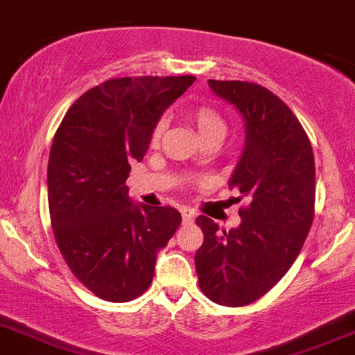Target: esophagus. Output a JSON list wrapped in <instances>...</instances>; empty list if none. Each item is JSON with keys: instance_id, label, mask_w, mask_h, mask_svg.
<instances>
[{"instance_id": "1", "label": "esophagus", "mask_w": 355, "mask_h": 355, "mask_svg": "<svg viewBox=\"0 0 355 355\" xmlns=\"http://www.w3.org/2000/svg\"><path fill=\"white\" fill-rule=\"evenodd\" d=\"M182 218H183V223H185V225H190V223H193V220H195V214L191 210H182Z\"/></svg>"}]
</instances>
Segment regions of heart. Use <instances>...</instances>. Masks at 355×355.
<instances>
[{
  "label": "heart",
  "instance_id": "obj_1",
  "mask_svg": "<svg viewBox=\"0 0 355 355\" xmlns=\"http://www.w3.org/2000/svg\"><path fill=\"white\" fill-rule=\"evenodd\" d=\"M189 118L191 123L197 128L198 135L203 140V144H209V141H222V138L227 133V121L222 116V113L218 110H215L210 105H198V107L191 108L189 112ZM165 128V120H160L155 125L152 138H150V144L153 146L158 145L160 141L162 133Z\"/></svg>",
  "mask_w": 355,
  "mask_h": 355
}]
</instances>
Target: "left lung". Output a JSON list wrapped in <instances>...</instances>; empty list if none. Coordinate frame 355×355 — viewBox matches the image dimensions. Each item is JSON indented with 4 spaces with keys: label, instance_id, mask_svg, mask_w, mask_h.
<instances>
[{
    "label": "left lung",
    "instance_id": "8db88e82",
    "mask_svg": "<svg viewBox=\"0 0 355 355\" xmlns=\"http://www.w3.org/2000/svg\"><path fill=\"white\" fill-rule=\"evenodd\" d=\"M209 85L245 120V148L229 187L248 205L229 232L198 215L203 243L195 267L211 302L243 307L267 294L300 254L315 214V164L304 126L270 89L239 80Z\"/></svg>",
    "mask_w": 355,
    "mask_h": 355
}]
</instances>
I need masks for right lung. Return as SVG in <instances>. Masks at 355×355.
<instances>
[{
	"mask_svg": "<svg viewBox=\"0 0 355 355\" xmlns=\"http://www.w3.org/2000/svg\"><path fill=\"white\" fill-rule=\"evenodd\" d=\"M195 76L103 81L71 105L48 162V207L56 243L73 275L108 302L150 287L157 252L182 223L172 207L132 205L133 162L144 160L162 113Z\"/></svg>",
	"mask_w": 355,
	"mask_h": 355,
	"instance_id": "add662e5",
	"label": "right lung"
}]
</instances>
